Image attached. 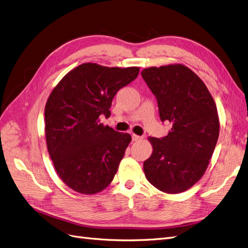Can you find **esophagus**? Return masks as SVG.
Instances as JSON below:
<instances>
[{
	"mask_svg": "<svg viewBox=\"0 0 248 248\" xmlns=\"http://www.w3.org/2000/svg\"><path fill=\"white\" fill-rule=\"evenodd\" d=\"M132 140L133 141H137V140H141V137H139V136H137V134H132Z\"/></svg>",
	"mask_w": 248,
	"mask_h": 248,
	"instance_id": "esophagus-1",
	"label": "esophagus"
}]
</instances>
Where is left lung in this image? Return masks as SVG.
I'll use <instances>...</instances> for the list:
<instances>
[{"instance_id": "1", "label": "left lung", "mask_w": 248, "mask_h": 248, "mask_svg": "<svg viewBox=\"0 0 248 248\" xmlns=\"http://www.w3.org/2000/svg\"><path fill=\"white\" fill-rule=\"evenodd\" d=\"M141 77L155 95L168 136L149 138L153 153L144 162L148 181L167 193H179L204 175L219 136V120L211 94L186 66L150 67Z\"/></svg>"}]
</instances>
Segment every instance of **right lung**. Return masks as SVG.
<instances>
[{"mask_svg":"<svg viewBox=\"0 0 248 248\" xmlns=\"http://www.w3.org/2000/svg\"><path fill=\"white\" fill-rule=\"evenodd\" d=\"M139 71V67L85 63L50 93L44 110L47 150L59 177L71 189L94 194L114 179L131 137L104 126L99 117L110 116L112 98Z\"/></svg>","mask_w":248,"mask_h":248,"instance_id":"obj_1","label":"right lung"}]
</instances>
